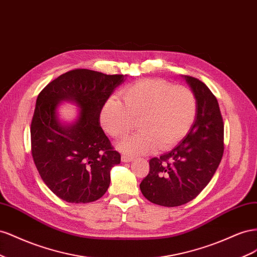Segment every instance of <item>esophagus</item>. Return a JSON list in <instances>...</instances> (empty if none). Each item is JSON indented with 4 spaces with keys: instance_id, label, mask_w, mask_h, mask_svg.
Instances as JSON below:
<instances>
[{
    "instance_id": "obj_1",
    "label": "esophagus",
    "mask_w": 257,
    "mask_h": 257,
    "mask_svg": "<svg viewBox=\"0 0 257 257\" xmlns=\"http://www.w3.org/2000/svg\"><path fill=\"white\" fill-rule=\"evenodd\" d=\"M134 159L133 156H129V155H122L121 156V161H123V163H129V161H131Z\"/></svg>"
}]
</instances>
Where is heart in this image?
<instances>
[{
	"mask_svg": "<svg viewBox=\"0 0 257 257\" xmlns=\"http://www.w3.org/2000/svg\"><path fill=\"white\" fill-rule=\"evenodd\" d=\"M100 112L101 126L115 140H122L137 124L140 131L119 144L126 154L167 150L180 142L193 126L197 100L185 86L146 78L121 88Z\"/></svg>",
	"mask_w": 257,
	"mask_h": 257,
	"instance_id": "b5f03b06",
	"label": "heart"
}]
</instances>
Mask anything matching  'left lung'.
Returning <instances> with one entry per match:
<instances>
[{
    "label": "left lung",
    "mask_w": 257,
    "mask_h": 257,
    "mask_svg": "<svg viewBox=\"0 0 257 257\" xmlns=\"http://www.w3.org/2000/svg\"><path fill=\"white\" fill-rule=\"evenodd\" d=\"M185 79L197 100L195 121L173 150L150 160V172L140 184L146 199L169 208L195 199L213 178L224 154V122L215 96L198 78Z\"/></svg>",
    "instance_id": "obj_1"
}]
</instances>
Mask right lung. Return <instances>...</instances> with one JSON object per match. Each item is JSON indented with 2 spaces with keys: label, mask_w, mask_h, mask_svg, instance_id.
Masks as SVG:
<instances>
[{
  "label": "right lung",
  "mask_w": 257,
  "mask_h": 257,
  "mask_svg": "<svg viewBox=\"0 0 257 257\" xmlns=\"http://www.w3.org/2000/svg\"><path fill=\"white\" fill-rule=\"evenodd\" d=\"M124 75L87 69L71 70L39 93L31 121V153L47 187L62 200L87 203L105 194L109 171L120 163L100 126V112ZM71 99L82 108L78 121L63 127L55 117L57 103Z\"/></svg>",
  "instance_id": "obj_1"
}]
</instances>
